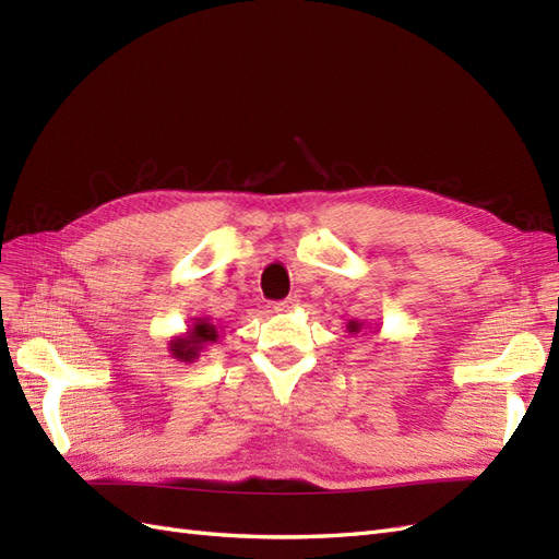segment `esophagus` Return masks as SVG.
I'll list each match as a JSON object with an SVG mask.
<instances>
[{
	"instance_id": "1",
	"label": "esophagus",
	"mask_w": 559,
	"mask_h": 559,
	"mask_svg": "<svg viewBox=\"0 0 559 559\" xmlns=\"http://www.w3.org/2000/svg\"><path fill=\"white\" fill-rule=\"evenodd\" d=\"M296 308H298V296L284 298V300H280L277 306H275V310H277V312H294Z\"/></svg>"
}]
</instances>
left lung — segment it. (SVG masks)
<instances>
[{"instance_id":"8db88e82","label":"left lung","mask_w":559,"mask_h":559,"mask_svg":"<svg viewBox=\"0 0 559 559\" xmlns=\"http://www.w3.org/2000/svg\"><path fill=\"white\" fill-rule=\"evenodd\" d=\"M347 329H349V333H359V331H361V324H359V321H349Z\"/></svg>"}]
</instances>
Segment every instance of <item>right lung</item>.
Returning <instances> with one entry per match:
<instances>
[{
  "mask_svg": "<svg viewBox=\"0 0 559 559\" xmlns=\"http://www.w3.org/2000/svg\"><path fill=\"white\" fill-rule=\"evenodd\" d=\"M216 326L210 324V319H198L193 329H189V335H179L170 343L173 357L179 361H193L200 357V349L207 343H216Z\"/></svg>",
  "mask_w": 559,
  "mask_h": 559,
  "instance_id": "obj_1",
  "label": "right lung"
}]
</instances>
